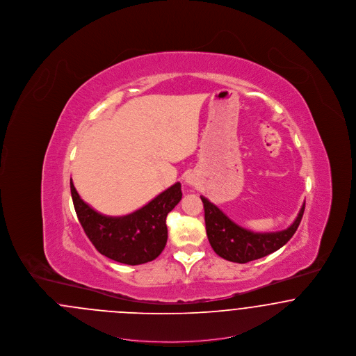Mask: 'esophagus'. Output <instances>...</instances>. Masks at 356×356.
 Wrapping results in <instances>:
<instances>
[{"mask_svg":"<svg viewBox=\"0 0 356 356\" xmlns=\"http://www.w3.org/2000/svg\"><path fill=\"white\" fill-rule=\"evenodd\" d=\"M186 183L188 186H195L196 184V179L192 175H188L186 177Z\"/></svg>","mask_w":356,"mask_h":356,"instance_id":"1","label":"esophagus"}]
</instances>
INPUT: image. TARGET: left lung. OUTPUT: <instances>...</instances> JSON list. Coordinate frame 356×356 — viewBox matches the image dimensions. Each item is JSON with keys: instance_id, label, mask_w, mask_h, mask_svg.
I'll return each instance as SVG.
<instances>
[{"instance_id": "left-lung-1", "label": "left lung", "mask_w": 356, "mask_h": 356, "mask_svg": "<svg viewBox=\"0 0 356 356\" xmlns=\"http://www.w3.org/2000/svg\"><path fill=\"white\" fill-rule=\"evenodd\" d=\"M200 197L204 204L205 229L211 247L220 257L234 263H248L282 248L296 232L305 213L303 204L298 218L287 229L260 234L237 225L219 207L204 196Z\"/></svg>"}]
</instances>
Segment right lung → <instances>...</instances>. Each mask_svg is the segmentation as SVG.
<instances>
[{
    "label": "right lung",
    "instance_id": "obj_1",
    "mask_svg": "<svg viewBox=\"0 0 356 356\" xmlns=\"http://www.w3.org/2000/svg\"><path fill=\"white\" fill-rule=\"evenodd\" d=\"M72 200L80 224L100 254L122 264L137 266L154 260L167 238V215L181 200V184L176 183L147 205L125 216H105L89 207L70 180Z\"/></svg>",
    "mask_w": 356,
    "mask_h": 356
}]
</instances>
